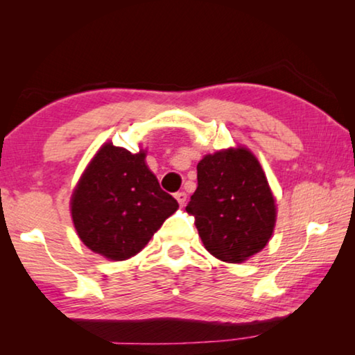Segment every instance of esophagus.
I'll return each mask as SVG.
<instances>
[{"label": "esophagus", "mask_w": 355, "mask_h": 355, "mask_svg": "<svg viewBox=\"0 0 355 355\" xmlns=\"http://www.w3.org/2000/svg\"><path fill=\"white\" fill-rule=\"evenodd\" d=\"M175 199H177V202L180 203V207H184V203H186V192H183V191L177 192Z\"/></svg>", "instance_id": "esophagus-1"}]
</instances>
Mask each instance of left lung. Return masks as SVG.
Here are the masks:
<instances>
[{
	"mask_svg": "<svg viewBox=\"0 0 355 355\" xmlns=\"http://www.w3.org/2000/svg\"><path fill=\"white\" fill-rule=\"evenodd\" d=\"M186 211L194 216L205 249L227 263L258 254L271 239L277 216L266 175L245 147L203 156Z\"/></svg>",
	"mask_w": 355,
	"mask_h": 355,
	"instance_id": "obj_1",
	"label": "left lung"
}]
</instances>
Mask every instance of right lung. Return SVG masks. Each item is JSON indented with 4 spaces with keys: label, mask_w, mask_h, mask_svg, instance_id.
Instances as JSON below:
<instances>
[{
    "label": "right lung",
    "mask_w": 355,
    "mask_h": 355,
    "mask_svg": "<svg viewBox=\"0 0 355 355\" xmlns=\"http://www.w3.org/2000/svg\"><path fill=\"white\" fill-rule=\"evenodd\" d=\"M178 202L159 188L146 164V152L105 144L71 194L78 236L95 254L122 261L146 248Z\"/></svg>",
    "instance_id": "obj_1"
}]
</instances>
